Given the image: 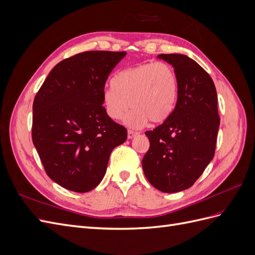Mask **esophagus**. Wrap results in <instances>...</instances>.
Masks as SVG:
<instances>
[{"label": "esophagus", "mask_w": 255, "mask_h": 255, "mask_svg": "<svg viewBox=\"0 0 255 255\" xmlns=\"http://www.w3.org/2000/svg\"><path fill=\"white\" fill-rule=\"evenodd\" d=\"M137 134H138L137 132H134V130L128 129V139H132V138H134Z\"/></svg>", "instance_id": "1"}]
</instances>
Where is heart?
I'll use <instances>...</instances> for the list:
<instances>
[{
  "label": "heart",
  "instance_id": "b5f03b06",
  "mask_svg": "<svg viewBox=\"0 0 255 255\" xmlns=\"http://www.w3.org/2000/svg\"><path fill=\"white\" fill-rule=\"evenodd\" d=\"M179 96V81L172 66L156 61L128 68L116 74L112 86L105 89L103 104L106 114L120 120L132 107L126 123L134 128L148 120L160 123L172 114Z\"/></svg>",
  "mask_w": 255,
  "mask_h": 255
}]
</instances>
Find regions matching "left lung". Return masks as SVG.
Returning a JSON list of instances; mask_svg holds the SVG:
<instances>
[{"instance_id":"8db88e82","label":"left lung","mask_w":255,"mask_h":255,"mask_svg":"<svg viewBox=\"0 0 255 255\" xmlns=\"http://www.w3.org/2000/svg\"><path fill=\"white\" fill-rule=\"evenodd\" d=\"M157 57L174 68L179 96L170 117L145 132L150 148L142 169L154 187L171 194L191 187L211 163L220 118L217 91L201 66L182 54Z\"/></svg>"}]
</instances>
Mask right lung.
<instances>
[{"instance_id": "1", "label": "right lung", "mask_w": 255, "mask_h": 255, "mask_svg": "<svg viewBox=\"0 0 255 255\" xmlns=\"http://www.w3.org/2000/svg\"><path fill=\"white\" fill-rule=\"evenodd\" d=\"M126 52L88 51L54 67L34 100L32 137L44 170L61 187L94 189L128 130L106 114L105 82Z\"/></svg>"}]
</instances>
